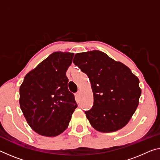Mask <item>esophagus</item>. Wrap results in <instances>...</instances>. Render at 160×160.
<instances>
[{"instance_id":"1","label":"esophagus","mask_w":160,"mask_h":160,"mask_svg":"<svg viewBox=\"0 0 160 160\" xmlns=\"http://www.w3.org/2000/svg\"><path fill=\"white\" fill-rule=\"evenodd\" d=\"M80 96V91H78V92L75 94V97L77 98H79Z\"/></svg>"}]
</instances>
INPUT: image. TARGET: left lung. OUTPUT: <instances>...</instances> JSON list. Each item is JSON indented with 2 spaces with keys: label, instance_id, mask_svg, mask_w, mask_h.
<instances>
[{
  "label": "left lung",
  "instance_id": "8db88e82",
  "mask_svg": "<svg viewBox=\"0 0 160 160\" xmlns=\"http://www.w3.org/2000/svg\"><path fill=\"white\" fill-rule=\"evenodd\" d=\"M73 63L89 78L94 103L86 117L94 129L111 132L125 127L139 105V79L125 65L92 50L75 54Z\"/></svg>",
  "mask_w": 160,
  "mask_h": 160
}]
</instances>
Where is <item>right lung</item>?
Listing matches in <instances>:
<instances>
[{"mask_svg":"<svg viewBox=\"0 0 160 160\" xmlns=\"http://www.w3.org/2000/svg\"><path fill=\"white\" fill-rule=\"evenodd\" d=\"M74 53L55 52L25 76L20 87V106L35 132L55 137L63 132L78 107L68 88L66 71Z\"/></svg>","mask_w":160,"mask_h":160,"instance_id":"obj_1","label":"right lung"}]
</instances>
